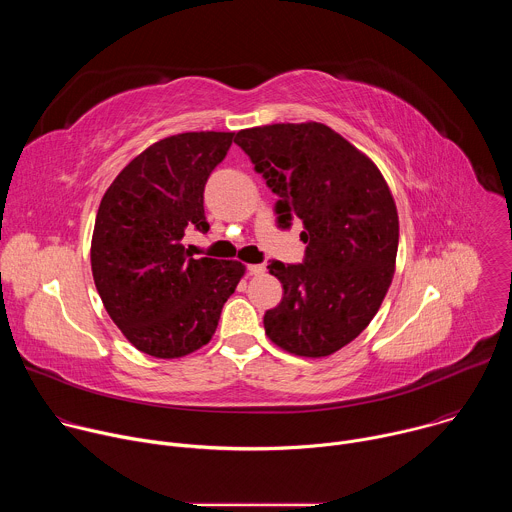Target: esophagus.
I'll return each instance as SVG.
<instances>
[{
  "mask_svg": "<svg viewBox=\"0 0 512 512\" xmlns=\"http://www.w3.org/2000/svg\"><path fill=\"white\" fill-rule=\"evenodd\" d=\"M247 271H249V275H261L265 271V265L263 263H253V265H247Z\"/></svg>",
  "mask_w": 512,
  "mask_h": 512,
  "instance_id": "1",
  "label": "esophagus"
}]
</instances>
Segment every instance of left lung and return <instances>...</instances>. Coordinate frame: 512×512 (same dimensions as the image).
<instances>
[{"label":"left lung","mask_w":512,"mask_h":512,"mask_svg":"<svg viewBox=\"0 0 512 512\" xmlns=\"http://www.w3.org/2000/svg\"><path fill=\"white\" fill-rule=\"evenodd\" d=\"M235 143L277 194V227L304 223L306 257L271 261L283 298L263 316L283 350L320 358L352 342L379 312L395 273L399 216L379 168L324 123H275Z\"/></svg>","instance_id":"1"}]
</instances>
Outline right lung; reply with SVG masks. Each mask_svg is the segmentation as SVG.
Here are the masks:
<instances>
[{"label": "right lung", "mask_w": 512, "mask_h": 512, "mask_svg": "<svg viewBox=\"0 0 512 512\" xmlns=\"http://www.w3.org/2000/svg\"><path fill=\"white\" fill-rule=\"evenodd\" d=\"M235 133L190 131L156 141L107 188L95 218L91 267L123 336L156 358H180L212 338L245 273L239 261L194 259L184 231L206 233L204 186Z\"/></svg>", "instance_id": "add662e5"}]
</instances>
